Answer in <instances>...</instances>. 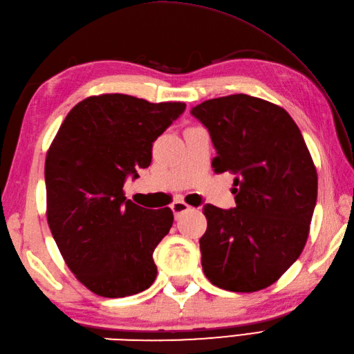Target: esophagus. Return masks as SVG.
<instances>
[{
	"mask_svg": "<svg viewBox=\"0 0 354 354\" xmlns=\"http://www.w3.org/2000/svg\"><path fill=\"white\" fill-rule=\"evenodd\" d=\"M190 208L192 207L189 204H185V202H183V201H176L171 204V212H173V214H175V219H179L183 213L190 212Z\"/></svg>",
	"mask_w": 354,
	"mask_h": 354,
	"instance_id": "obj_1",
	"label": "esophagus"
}]
</instances>
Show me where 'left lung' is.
<instances>
[{"mask_svg": "<svg viewBox=\"0 0 354 354\" xmlns=\"http://www.w3.org/2000/svg\"><path fill=\"white\" fill-rule=\"evenodd\" d=\"M204 124L231 171L236 208L204 207L202 269L214 286L255 292L274 284L303 252L318 194V175L297 123L281 106L246 94L202 102Z\"/></svg>", "mask_w": 354, "mask_h": 354, "instance_id": "obj_1", "label": "left lung"}]
</instances>
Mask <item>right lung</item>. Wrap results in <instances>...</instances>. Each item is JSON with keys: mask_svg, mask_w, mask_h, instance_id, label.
<instances>
[{"mask_svg": "<svg viewBox=\"0 0 354 354\" xmlns=\"http://www.w3.org/2000/svg\"><path fill=\"white\" fill-rule=\"evenodd\" d=\"M185 103L91 95L59 127L45 158L47 221L62 257L95 295L123 298L152 286L153 251L173 223L169 208L126 199L127 175L149 167L152 142Z\"/></svg>", "mask_w": 354, "mask_h": 354, "instance_id": "right-lung-1", "label": "right lung"}]
</instances>
